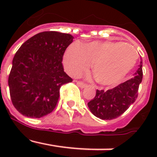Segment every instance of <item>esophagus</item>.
I'll list each match as a JSON object with an SVG mask.
<instances>
[{
  "mask_svg": "<svg viewBox=\"0 0 157 157\" xmlns=\"http://www.w3.org/2000/svg\"><path fill=\"white\" fill-rule=\"evenodd\" d=\"M76 83H77V85L78 86L81 87V88H85V87L87 86L86 84V83H84V82H82L77 81V82H76Z\"/></svg>",
  "mask_w": 157,
  "mask_h": 157,
  "instance_id": "obj_1",
  "label": "esophagus"
}]
</instances>
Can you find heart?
Returning <instances> with one entry per match:
<instances>
[{"mask_svg": "<svg viewBox=\"0 0 157 157\" xmlns=\"http://www.w3.org/2000/svg\"><path fill=\"white\" fill-rule=\"evenodd\" d=\"M137 52L129 45L116 41H92L82 45L75 42L63 56L65 68L78 75L93 63L96 81L106 86L118 85L130 73L137 62Z\"/></svg>", "mask_w": 157, "mask_h": 157, "instance_id": "heart-1", "label": "heart"}]
</instances>
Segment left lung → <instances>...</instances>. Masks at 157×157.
<instances>
[{
    "instance_id": "1",
    "label": "left lung",
    "mask_w": 157,
    "mask_h": 157,
    "mask_svg": "<svg viewBox=\"0 0 157 157\" xmlns=\"http://www.w3.org/2000/svg\"><path fill=\"white\" fill-rule=\"evenodd\" d=\"M142 75L141 61L132 78L107 91L98 90L94 99L88 103L90 112L101 120H111L121 116L138 98Z\"/></svg>"
}]
</instances>
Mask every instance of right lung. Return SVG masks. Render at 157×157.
<instances>
[{
  "instance_id": "obj_1",
  "label": "right lung",
  "mask_w": 157,
  "mask_h": 157,
  "mask_svg": "<svg viewBox=\"0 0 157 157\" xmlns=\"http://www.w3.org/2000/svg\"><path fill=\"white\" fill-rule=\"evenodd\" d=\"M74 37L44 31L29 38L18 49L8 76L12 102L30 118H41L56 108L62 85L72 82L63 71V53Z\"/></svg>"
}]
</instances>
